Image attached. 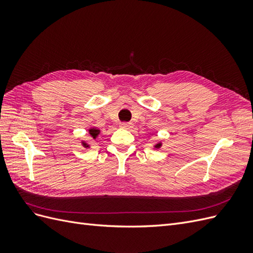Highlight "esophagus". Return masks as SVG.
<instances>
[{
    "mask_svg": "<svg viewBox=\"0 0 253 253\" xmlns=\"http://www.w3.org/2000/svg\"><path fill=\"white\" fill-rule=\"evenodd\" d=\"M120 126H121L122 128L128 129V128L132 127V124H131V122H122V124H120Z\"/></svg>",
    "mask_w": 253,
    "mask_h": 253,
    "instance_id": "1",
    "label": "esophagus"
}]
</instances>
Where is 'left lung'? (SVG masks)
Listing matches in <instances>:
<instances>
[{
	"mask_svg": "<svg viewBox=\"0 0 253 253\" xmlns=\"http://www.w3.org/2000/svg\"><path fill=\"white\" fill-rule=\"evenodd\" d=\"M160 145H162V143H157V144L155 145V148H157V149H158V148H160Z\"/></svg>",
	"mask_w": 253,
	"mask_h": 253,
	"instance_id": "obj_1",
	"label": "left lung"
}]
</instances>
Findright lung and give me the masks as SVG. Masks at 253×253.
Instances as JSON below:
<instances>
[{
	"label": "right lung",
	"mask_w": 253,
	"mask_h": 253,
	"mask_svg": "<svg viewBox=\"0 0 253 253\" xmlns=\"http://www.w3.org/2000/svg\"><path fill=\"white\" fill-rule=\"evenodd\" d=\"M89 135L91 136V137H93V138L95 139L96 138V137L99 135V133H100V131H99V129L98 128H95V127H93V128H90L89 129ZM83 145H84V147H85V148H88V144L87 143H85V142H83Z\"/></svg>",
	"instance_id": "right-lung-1"
}]
</instances>
